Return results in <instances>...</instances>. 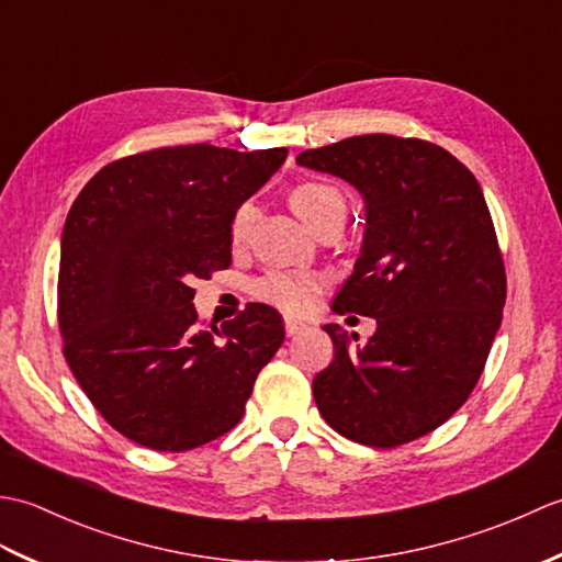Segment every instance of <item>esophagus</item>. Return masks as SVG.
<instances>
[{"label": "esophagus", "mask_w": 562, "mask_h": 562, "mask_svg": "<svg viewBox=\"0 0 562 562\" xmlns=\"http://www.w3.org/2000/svg\"><path fill=\"white\" fill-rule=\"evenodd\" d=\"M304 328H306V326L302 324V321H296V318H292V316L284 318V330H288V336H290V338L300 336V333H302Z\"/></svg>", "instance_id": "obj_1"}]
</instances>
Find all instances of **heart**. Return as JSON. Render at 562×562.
I'll return each mask as SVG.
<instances>
[{
  "label": "heart",
  "instance_id": "obj_1",
  "mask_svg": "<svg viewBox=\"0 0 562 562\" xmlns=\"http://www.w3.org/2000/svg\"><path fill=\"white\" fill-rule=\"evenodd\" d=\"M292 207L314 229L316 224L333 217V214H345V200L333 186L302 183L292 190ZM250 220H254V202H244L236 207L229 226L234 244L246 236ZM321 288H324V282L314 272L272 270L254 282V294L258 300L284 308V312L300 314L314 304Z\"/></svg>",
  "mask_w": 562,
  "mask_h": 562
}]
</instances>
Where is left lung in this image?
<instances>
[{
  "label": "left lung",
  "mask_w": 562,
  "mask_h": 562,
  "mask_svg": "<svg viewBox=\"0 0 562 562\" xmlns=\"http://www.w3.org/2000/svg\"><path fill=\"white\" fill-rule=\"evenodd\" d=\"M296 164L362 195L360 258L330 308L376 318L355 350L348 330L324 326L336 357L314 376L321 415L376 449L432 432L479 384L503 321L507 278L479 181L447 149L393 135L306 149Z\"/></svg>",
  "instance_id": "obj_1"
}]
</instances>
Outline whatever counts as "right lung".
<instances>
[{
	"label": "right lung",
	"mask_w": 562,
	"mask_h": 562,
	"mask_svg": "<svg viewBox=\"0 0 562 562\" xmlns=\"http://www.w3.org/2000/svg\"><path fill=\"white\" fill-rule=\"evenodd\" d=\"M284 159V147L142 151L103 166L69 207L57 278L65 360L137 445L188 451L229 432L282 345L268 304L202 330L190 284L229 268L236 207Z\"/></svg>",
	"instance_id": "right-lung-1"
}]
</instances>
